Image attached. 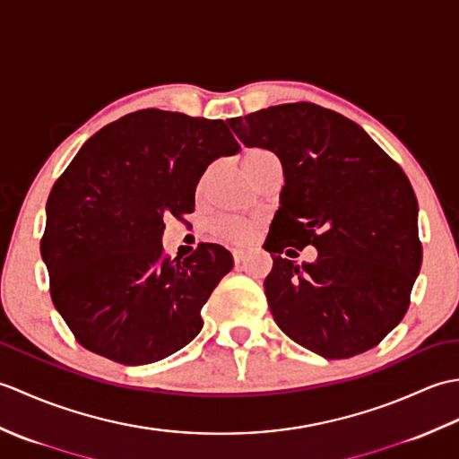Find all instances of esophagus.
Segmentation results:
<instances>
[{"label": "esophagus", "mask_w": 459, "mask_h": 459, "mask_svg": "<svg viewBox=\"0 0 459 459\" xmlns=\"http://www.w3.org/2000/svg\"><path fill=\"white\" fill-rule=\"evenodd\" d=\"M232 258H235V264H242L247 258V252L245 250H232Z\"/></svg>", "instance_id": "obj_1"}]
</instances>
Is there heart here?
<instances>
[{
    "label": "heart",
    "mask_w": 459,
    "mask_h": 459,
    "mask_svg": "<svg viewBox=\"0 0 459 459\" xmlns=\"http://www.w3.org/2000/svg\"><path fill=\"white\" fill-rule=\"evenodd\" d=\"M272 161H278L274 158V153H270L268 150H262V148H250L242 153V171L247 173L248 179H252L262 168H264V165ZM204 181H207V178L201 179L199 189H203ZM209 229H211V235L217 240L224 242V245L240 247V245H248V242L255 238L258 230V221L245 219V217H219L211 222Z\"/></svg>",
    "instance_id": "obj_1"
}]
</instances>
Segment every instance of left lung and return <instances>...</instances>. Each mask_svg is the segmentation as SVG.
Segmentation results:
<instances>
[{"label": "left lung", "mask_w": 459, "mask_h": 459, "mask_svg": "<svg viewBox=\"0 0 459 459\" xmlns=\"http://www.w3.org/2000/svg\"><path fill=\"white\" fill-rule=\"evenodd\" d=\"M229 126L284 168L264 245L274 260L264 291L278 327L325 359L373 349L403 321L422 264L406 173L359 124L311 102L270 106ZM307 244L318 248L314 263L279 256Z\"/></svg>", "instance_id": "8db88e82"}]
</instances>
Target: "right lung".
<instances>
[{"label":"right lung","instance_id":"1","mask_svg":"<svg viewBox=\"0 0 459 459\" xmlns=\"http://www.w3.org/2000/svg\"><path fill=\"white\" fill-rule=\"evenodd\" d=\"M238 150L227 122L148 108L74 155L48 195L41 255L53 304L84 349L148 365L197 337L201 307L235 262L212 242L171 260L163 219L193 212L209 163Z\"/></svg>","mask_w":459,"mask_h":459}]
</instances>
